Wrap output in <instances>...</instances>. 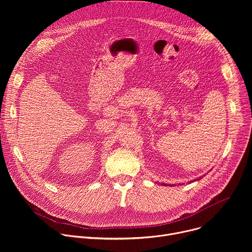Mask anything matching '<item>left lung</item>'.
<instances>
[{
    "label": "left lung",
    "mask_w": 252,
    "mask_h": 252,
    "mask_svg": "<svg viewBox=\"0 0 252 252\" xmlns=\"http://www.w3.org/2000/svg\"><path fill=\"white\" fill-rule=\"evenodd\" d=\"M199 178H200V177H199ZM194 181H195V179H194ZM196 181H198V178H196ZM162 185H163V186H166V185H164V184H162Z\"/></svg>",
    "instance_id": "left-lung-1"
}]
</instances>
